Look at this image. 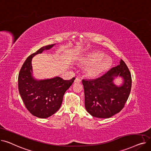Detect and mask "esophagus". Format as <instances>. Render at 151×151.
Here are the masks:
<instances>
[{"label": "esophagus", "mask_w": 151, "mask_h": 151, "mask_svg": "<svg viewBox=\"0 0 151 151\" xmlns=\"http://www.w3.org/2000/svg\"><path fill=\"white\" fill-rule=\"evenodd\" d=\"M81 82V80H80V78H76L75 80V83H80Z\"/></svg>", "instance_id": "esophagus-1"}]
</instances>
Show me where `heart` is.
<instances>
[{
  "label": "heart",
  "mask_w": 151,
  "mask_h": 151,
  "mask_svg": "<svg viewBox=\"0 0 151 151\" xmlns=\"http://www.w3.org/2000/svg\"><path fill=\"white\" fill-rule=\"evenodd\" d=\"M80 62L86 68V75L96 78L105 73L112 65V60L108 56H104V53L94 51L83 55L80 59Z\"/></svg>",
  "instance_id": "obj_1"
}]
</instances>
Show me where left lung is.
Instances as JSON below:
<instances>
[{"label":"left lung","instance_id":"obj_1","mask_svg":"<svg viewBox=\"0 0 151 151\" xmlns=\"http://www.w3.org/2000/svg\"><path fill=\"white\" fill-rule=\"evenodd\" d=\"M120 76L124 81L117 86L113 81ZM85 108L91 115L98 118H109L119 113L124 107L132 88V77L125 62L110 69L95 80H83Z\"/></svg>","mask_w":151,"mask_h":151}]
</instances>
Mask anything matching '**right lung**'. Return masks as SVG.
<instances>
[{"mask_svg":"<svg viewBox=\"0 0 151 151\" xmlns=\"http://www.w3.org/2000/svg\"><path fill=\"white\" fill-rule=\"evenodd\" d=\"M55 44L41 47L27 58L18 76L20 96L29 111L39 118H47L60 108L63 95L74 82L75 78L64 80L59 76L38 80L32 76V59L35 55L48 50Z\"/></svg>","mask_w":151,"mask_h":151,"instance_id":"1","label":"right lung"}]
</instances>
